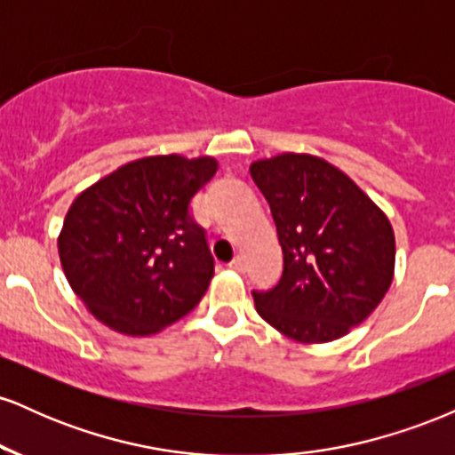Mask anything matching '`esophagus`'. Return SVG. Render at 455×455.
Here are the masks:
<instances>
[{
	"instance_id": "esophagus-1",
	"label": "esophagus",
	"mask_w": 455,
	"mask_h": 455,
	"mask_svg": "<svg viewBox=\"0 0 455 455\" xmlns=\"http://www.w3.org/2000/svg\"><path fill=\"white\" fill-rule=\"evenodd\" d=\"M228 267L235 269V271H243L245 269V263H243V257H235L231 263H228Z\"/></svg>"
}]
</instances>
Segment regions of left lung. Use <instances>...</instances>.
Segmentation results:
<instances>
[{
	"label": "left lung",
	"mask_w": 455,
	"mask_h": 455,
	"mask_svg": "<svg viewBox=\"0 0 455 455\" xmlns=\"http://www.w3.org/2000/svg\"><path fill=\"white\" fill-rule=\"evenodd\" d=\"M284 254L274 289L252 291L257 312L297 342H331L380 304L394 280L395 237L383 212L340 169L310 154L250 166Z\"/></svg>",
	"instance_id": "8db88e82"
}]
</instances>
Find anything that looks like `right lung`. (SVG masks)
<instances>
[{"instance_id": "1", "label": "right lung", "mask_w": 455, "mask_h": 455, "mask_svg": "<svg viewBox=\"0 0 455 455\" xmlns=\"http://www.w3.org/2000/svg\"><path fill=\"white\" fill-rule=\"evenodd\" d=\"M216 171L210 156H149L75 198L57 248L72 291L98 321L149 336L201 301L213 257L190 203Z\"/></svg>"}]
</instances>
